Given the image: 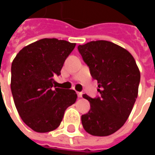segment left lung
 <instances>
[{
  "label": "left lung",
  "instance_id": "8db88e82",
  "mask_svg": "<svg viewBox=\"0 0 155 155\" xmlns=\"http://www.w3.org/2000/svg\"><path fill=\"white\" fill-rule=\"evenodd\" d=\"M74 44L57 39H42L23 48L12 64L11 89L16 110L23 122L38 133L60 126L65 110L77 94L69 82L59 84L64 61Z\"/></svg>",
  "mask_w": 155,
  "mask_h": 155
}]
</instances>
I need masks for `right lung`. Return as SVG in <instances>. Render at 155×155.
I'll list each match as a JSON object with an SVG mask.
<instances>
[{"mask_svg":"<svg viewBox=\"0 0 155 155\" xmlns=\"http://www.w3.org/2000/svg\"><path fill=\"white\" fill-rule=\"evenodd\" d=\"M78 51L101 88L96 97H86L91 109L81 116L82 125L91 135H110L131 113L138 96L140 71L133 56L110 41H91L79 45Z\"/></svg>","mask_w":155,"mask_h":155,"instance_id":"obj_1","label":"right lung"}]
</instances>
